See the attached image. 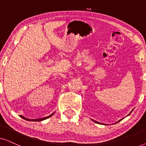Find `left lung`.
<instances>
[{
	"label": "left lung",
	"instance_id": "1",
	"mask_svg": "<svg viewBox=\"0 0 146 146\" xmlns=\"http://www.w3.org/2000/svg\"><path fill=\"white\" fill-rule=\"evenodd\" d=\"M132 111H133V110H132ZM131 112H130V113H129V114H130V113H131ZM129 114H128V115H129ZM120 120H121V119H120ZM120 120H119V121H120ZM92 121H94V122H96V123H100V122H98V121H96L94 120V119H92ZM104 125H106V124H104Z\"/></svg>",
	"mask_w": 146,
	"mask_h": 146
}]
</instances>
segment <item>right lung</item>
<instances>
[{
	"instance_id": "obj_1",
	"label": "right lung",
	"mask_w": 146,
	"mask_h": 146,
	"mask_svg": "<svg viewBox=\"0 0 146 146\" xmlns=\"http://www.w3.org/2000/svg\"><path fill=\"white\" fill-rule=\"evenodd\" d=\"M53 113H52V114H51V115H48V116L43 117V118H39V119H28V118H26L25 117L23 116V115H20V116H21V117H22V118L25 119H26V120H27V121H42V120H44V119H46L48 118V117H51L52 115H53Z\"/></svg>"
}]
</instances>
